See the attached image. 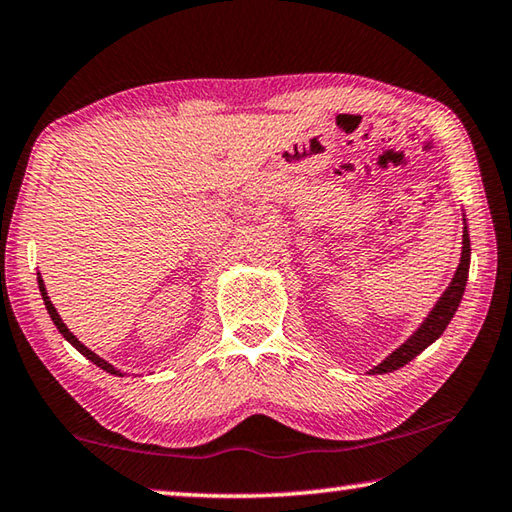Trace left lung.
Wrapping results in <instances>:
<instances>
[{
    "mask_svg": "<svg viewBox=\"0 0 512 512\" xmlns=\"http://www.w3.org/2000/svg\"><path fill=\"white\" fill-rule=\"evenodd\" d=\"M467 271H470V237H467V228H463V253H461V264L456 268V275L452 277V284H449L443 298L436 302V307L431 309L429 318L420 325L418 332H415L409 341L400 345L391 357L381 361L379 366L370 370V375H384V372H393L402 368L411 359L418 357V354L438 339L440 334L445 332L449 320L454 318L458 305H461L465 284H467Z\"/></svg>",
    "mask_w": 512,
    "mask_h": 512,
    "instance_id": "1",
    "label": "left lung"
}]
</instances>
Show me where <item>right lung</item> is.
Segmentation results:
<instances>
[{"mask_svg": "<svg viewBox=\"0 0 512 512\" xmlns=\"http://www.w3.org/2000/svg\"><path fill=\"white\" fill-rule=\"evenodd\" d=\"M38 287H40V293H42V300H45V307H47V311H49V316H51V320H54V325L58 327V332L60 334H63L65 336V339L69 341V343H72L74 345V348L76 350H79L81 354H83V357H88L92 363H97V366L99 368H103V370H106V372H110V375H121V372L117 370V368H112L110 366V363L108 361H103L101 357H97V354H94L92 350H88V348H85V345L79 341V339H76V336L72 334V332H69V329H67V325L63 323V318H60L58 316V311H56V307L54 305H51V300H49V296H47V291H45V282H42V277L38 275Z\"/></svg>", "mask_w": 512, "mask_h": 512, "instance_id": "right-lung-1", "label": "right lung"}]
</instances>
